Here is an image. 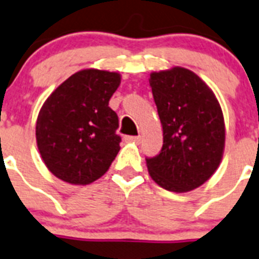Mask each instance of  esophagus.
<instances>
[{
    "label": "esophagus",
    "mask_w": 259,
    "mask_h": 259,
    "mask_svg": "<svg viewBox=\"0 0 259 259\" xmlns=\"http://www.w3.org/2000/svg\"><path fill=\"white\" fill-rule=\"evenodd\" d=\"M126 142H132V143H137V145H140L141 143V137L140 136H127L125 137Z\"/></svg>",
    "instance_id": "esophagus-1"
}]
</instances>
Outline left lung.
<instances>
[{"label": "left lung", "mask_w": 259, "mask_h": 259, "mask_svg": "<svg viewBox=\"0 0 259 259\" xmlns=\"http://www.w3.org/2000/svg\"><path fill=\"white\" fill-rule=\"evenodd\" d=\"M153 91L163 129V146L147 158L150 177L171 192H188L204 184L223 159L225 123L212 89L183 67L151 72Z\"/></svg>", "instance_id": "left-lung-1"}]
</instances>
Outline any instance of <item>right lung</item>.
<instances>
[{"label":"right lung","mask_w":259,"mask_h":259,"mask_svg":"<svg viewBox=\"0 0 259 259\" xmlns=\"http://www.w3.org/2000/svg\"><path fill=\"white\" fill-rule=\"evenodd\" d=\"M119 82L117 72L81 69L45 101L36 118V145L56 178L85 186L109 170L121 142L118 117L109 108Z\"/></svg>","instance_id":"right-lung-1"}]
</instances>
